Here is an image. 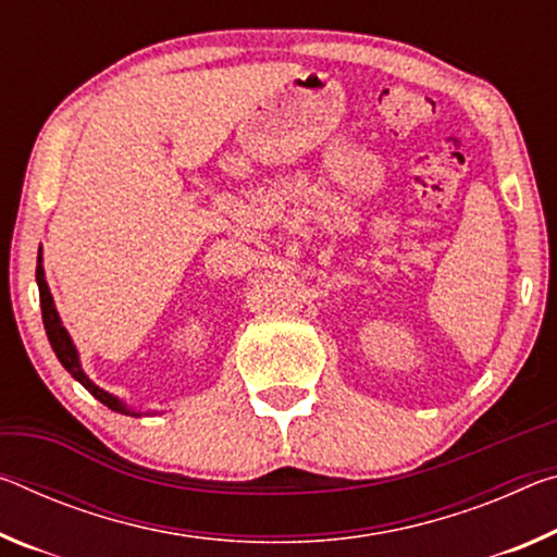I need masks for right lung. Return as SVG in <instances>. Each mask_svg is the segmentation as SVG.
I'll use <instances>...</instances> for the list:
<instances>
[{"label": "right lung", "mask_w": 557, "mask_h": 557, "mask_svg": "<svg viewBox=\"0 0 557 557\" xmlns=\"http://www.w3.org/2000/svg\"><path fill=\"white\" fill-rule=\"evenodd\" d=\"M44 258H41V247H39V258H37V285H39V299H41V320H44V330H47V337L51 349H54V355L59 357L61 367L66 369L69 374H72L78 384L84 386V389L91 392L96 399L101 404L109 406L111 411H119V413H126V417H140L144 411H136L131 409L126 401H121L119 396L109 394L106 389H101L99 384H94L91 379L86 376L84 367H82V359H78V349L72 339V334L66 332V326L61 324V317L57 312V305H54V297L49 293V285H47V275H44Z\"/></svg>", "instance_id": "obj_1"}]
</instances>
